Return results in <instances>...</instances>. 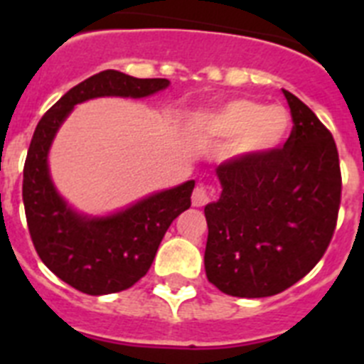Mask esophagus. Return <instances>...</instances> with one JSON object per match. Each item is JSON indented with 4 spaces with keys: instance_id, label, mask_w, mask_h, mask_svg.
<instances>
[{
    "instance_id": "esophagus-1",
    "label": "esophagus",
    "mask_w": 364,
    "mask_h": 364,
    "mask_svg": "<svg viewBox=\"0 0 364 364\" xmlns=\"http://www.w3.org/2000/svg\"><path fill=\"white\" fill-rule=\"evenodd\" d=\"M208 202H210V193H208V189H205L204 186H197L191 195V204L195 205V208H202V205H205Z\"/></svg>"
}]
</instances>
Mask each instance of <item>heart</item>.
Masks as SVG:
<instances>
[{
  "instance_id": "obj_1",
  "label": "heart",
  "mask_w": 364,
  "mask_h": 364,
  "mask_svg": "<svg viewBox=\"0 0 364 364\" xmlns=\"http://www.w3.org/2000/svg\"><path fill=\"white\" fill-rule=\"evenodd\" d=\"M204 127L213 136H235V153L240 156H259L281 146L291 120L279 105L264 107L255 100L237 98L215 109L204 120Z\"/></svg>"
}]
</instances>
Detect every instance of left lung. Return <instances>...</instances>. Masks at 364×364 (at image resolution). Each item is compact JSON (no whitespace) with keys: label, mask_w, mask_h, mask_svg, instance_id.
I'll return each instance as SVG.
<instances>
[{"label":"left lung","mask_w":364,"mask_h":364,"mask_svg":"<svg viewBox=\"0 0 364 364\" xmlns=\"http://www.w3.org/2000/svg\"><path fill=\"white\" fill-rule=\"evenodd\" d=\"M282 92L294 118L284 147L220 164V197L204 208L205 275L233 297H269L294 286L319 262L336 230V142L308 105Z\"/></svg>","instance_id":"obj_1"}]
</instances>
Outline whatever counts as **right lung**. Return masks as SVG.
<instances>
[{
  "mask_svg": "<svg viewBox=\"0 0 364 364\" xmlns=\"http://www.w3.org/2000/svg\"><path fill=\"white\" fill-rule=\"evenodd\" d=\"M169 87L166 78H134L102 70L65 92L38 124L23 169V204L28 231L43 264L76 290L107 295L127 290L153 264L167 228L191 205L195 180L107 215L74 210L50 175L54 138L74 107L95 98H147Z\"/></svg>",
  "mask_w": 364,
  "mask_h": 364,
  "instance_id": "right-lung-1",
  "label": "right lung"
}]
</instances>
